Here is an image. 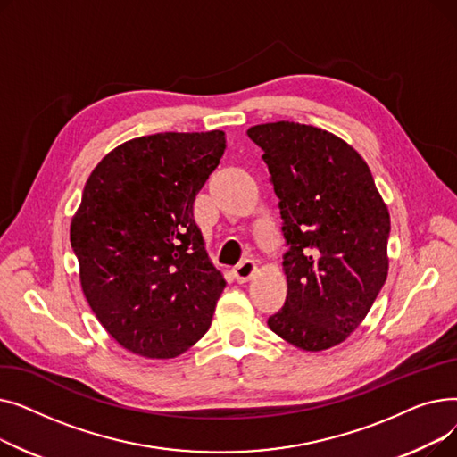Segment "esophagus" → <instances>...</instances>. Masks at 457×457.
Returning a JSON list of instances; mask_svg holds the SVG:
<instances>
[{
	"instance_id": "1",
	"label": "esophagus",
	"mask_w": 457,
	"mask_h": 457,
	"mask_svg": "<svg viewBox=\"0 0 457 457\" xmlns=\"http://www.w3.org/2000/svg\"><path fill=\"white\" fill-rule=\"evenodd\" d=\"M255 269H257V265H255L253 259H245V261L238 262V265L233 269V274H235L237 281L245 283V281H248L253 276Z\"/></svg>"
}]
</instances>
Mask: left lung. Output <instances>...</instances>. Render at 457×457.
<instances>
[{"instance_id":"1","label":"left lung","mask_w":457,"mask_h":457,"mask_svg":"<svg viewBox=\"0 0 457 457\" xmlns=\"http://www.w3.org/2000/svg\"><path fill=\"white\" fill-rule=\"evenodd\" d=\"M265 152L287 243V298L269 328L307 352L343 343L387 279L391 219L367 162L320 128L248 129Z\"/></svg>"}]
</instances>
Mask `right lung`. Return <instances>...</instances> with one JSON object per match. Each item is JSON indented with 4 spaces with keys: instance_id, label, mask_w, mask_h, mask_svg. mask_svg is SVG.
I'll return each instance as SVG.
<instances>
[{
    "instance_id": "1",
    "label": "right lung",
    "mask_w": 457,
    "mask_h": 457,
    "mask_svg": "<svg viewBox=\"0 0 457 457\" xmlns=\"http://www.w3.org/2000/svg\"><path fill=\"white\" fill-rule=\"evenodd\" d=\"M226 150L224 131L157 133L94 168L70 226L85 298L126 350L170 359L211 326L226 281L204 248L195 200Z\"/></svg>"
}]
</instances>
